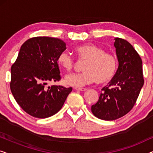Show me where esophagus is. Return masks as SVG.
<instances>
[{
	"instance_id": "esophagus-1",
	"label": "esophagus",
	"mask_w": 153,
	"mask_h": 153,
	"mask_svg": "<svg viewBox=\"0 0 153 153\" xmlns=\"http://www.w3.org/2000/svg\"><path fill=\"white\" fill-rule=\"evenodd\" d=\"M74 89L79 91H85L87 90L86 88H80V87H75Z\"/></svg>"
}]
</instances>
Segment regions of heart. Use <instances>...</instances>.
Here are the masks:
<instances>
[{
    "label": "heart",
    "mask_w": 153,
    "mask_h": 153,
    "mask_svg": "<svg viewBox=\"0 0 153 153\" xmlns=\"http://www.w3.org/2000/svg\"><path fill=\"white\" fill-rule=\"evenodd\" d=\"M81 60H86L80 73H71L66 75L65 81L72 86L81 87L96 81L102 83L110 81L118 69V59L114 54L107 53L101 47L94 45L80 46L75 49ZM58 63L65 70L74 68V58L68 51H62L58 57Z\"/></svg>",
    "instance_id": "heart-1"
}]
</instances>
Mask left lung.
I'll use <instances>...</instances> for the list:
<instances>
[{
  "label": "left lung",
  "instance_id": "1",
  "mask_svg": "<svg viewBox=\"0 0 153 153\" xmlns=\"http://www.w3.org/2000/svg\"><path fill=\"white\" fill-rule=\"evenodd\" d=\"M114 46L118 68L102 89L98 102L91 106L94 116L104 120H116L130 111L144 83L141 58L132 45L116 37Z\"/></svg>",
  "mask_w": 153,
  "mask_h": 153
}]
</instances>
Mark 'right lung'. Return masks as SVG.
Wrapping results in <instances>:
<instances>
[{
    "label": "right lung",
    "instance_id": "right-lung-1",
    "mask_svg": "<svg viewBox=\"0 0 153 153\" xmlns=\"http://www.w3.org/2000/svg\"><path fill=\"white\" fill-rule=\"evenodd\" d=\"M66 49L58 38L35 37L23 44L11 68L10 90L27 114L46 118L61 109L72 88L48 83L60 80L58 57Z\"/></svg>",
    "mask_w": 153,
    "mask_h": 153
}]
</instances>
